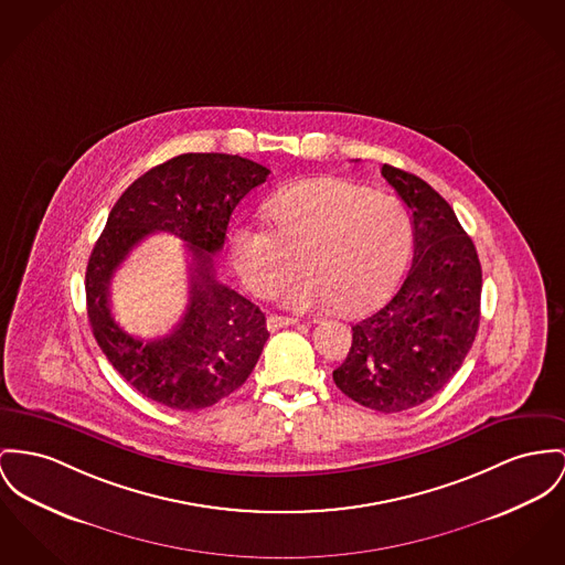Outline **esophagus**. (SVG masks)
I'll list each match as a JSON object with an SVG mask.
<instances>
[{
    "instance_id": "esophagus-1",
    "label": "esophagus",
    "mask_w": 565,
    "mask_h": 565,
    "mask_svg": "<svg viewBox=\"0 0 565 565\" xmlns=\"http://www.w3.org/2000/svg\"><path fill=\"white\" fill-rule=\"evenodd\" d=\"M265 323H267V330H269V332H276V330H280V328H289V326H296V323H298V319H291V317H278V315H269Z\"/></svg>"
}]
</instances>
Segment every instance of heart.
<instances>
[{"label": "heart", "mask_w": 565, "mask_h": 565, "mask_svg": "<svg viewBox=\"0 0 565 565\" xmlns=\"http://www.w3.org/2000/svg\"><path fill=\"white\" fill-rule=\"evenodd\" d=\"M270 228L239 225L231 233V262L242 282L271 298L303 271L282 301L294 310L334 303L342 315H362L387 300L414 250L409 212L392 196L340 178H319L276 192L265 203Z\"/></svg>", "instance_id": "1"}]
</instances>
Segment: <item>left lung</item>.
<instances>
[{"mask_svg":"<svg viewBox=\"0 0 565 565\" xmlns=\"http://www.w3.org/2000/svg\"><path fill=\"white\" fill-rule=\"evenodd\" d=\"M414 223V265L375 315L355 323L332 373L340 392L381 414L414 409L462 366L480 326L482 267L450 203L424 180L383 164Z\"/></svg>","mask_w":565,"mask_h":565,"instance_id":"obj_1","label":"left lung"}]
</instances>
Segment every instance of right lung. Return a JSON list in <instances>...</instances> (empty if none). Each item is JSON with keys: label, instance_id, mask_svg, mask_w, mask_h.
<instances>
[{"label": "right lung", "instance_id": "add662e5", "mask_svg": "<svg viewBox=\"0 0 565 565\" xmlns=\"http://www.w3.org/2000/svg\"><path fill=\"white\" fill-rule=\"evenodd\" d=\"M269 169L231 153H182L135 180L94 244L85 296L94 339L139 394L178 412L216 405L253 373L269 332L257 303L216 280L214 259L235 205ZM153 230L188 242L191 298L183 321L162 340H135L110 312L114 269Z\"/></svg>", "mask_w": 565, "mask_h": 565}]
</instances>
